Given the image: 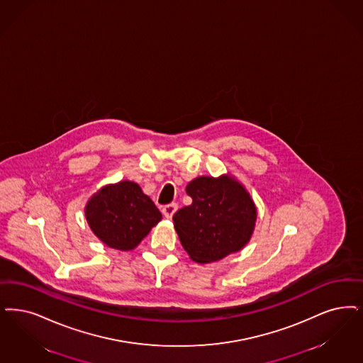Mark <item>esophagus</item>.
Wrapping results in <instances>:
<instances>
[{
    "mask_svg": "<svg viewBox=\"0 0 363 363\" xmlns=\"http://www.w3.org/2000/svg\"><path fill=\"white\" fill-rule=\"evenodd\" d=\"M177 208H178V205H177V203H169V205L163 206L162 213H163V216H164V218H173V215L175 213V211H177Z\"/></svg>",
    "mask_w": 363,
    "mask_h": 363,
    "instance_id": "34e87169",
    "label": "esophagus"
}]
</instances>
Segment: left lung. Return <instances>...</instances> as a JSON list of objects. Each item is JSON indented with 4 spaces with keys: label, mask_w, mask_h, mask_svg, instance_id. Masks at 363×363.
Returning <instances> with one entry per match:
<instances>
[{
    "label": "left lung",
    "mask_w": 363,
    "mask_h": 363,
    "mask_svg": "<svg viewBox=\"0 0 363 363\" xmlns=\"http://www.w3.org/2000/svg\"><path fill=\"white\" fill-rule=\"evenodd\" d=\"M191 203L177 211L173 221L179 242L196 263L218 262L250 242L257 223V206L231 174L201 175L190 181Z\"/></svg>",
    "instance_id": "8db88e82"
}]
</instances>
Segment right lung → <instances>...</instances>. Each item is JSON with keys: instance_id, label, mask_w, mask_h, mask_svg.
Returning a JSON list of instances; mask_svg holds the SVG:
<instances>
[{"instance_id": "1", "label": "right lung", "mask_w": 363, "mask_h": 363, "mask_svg": "<svg viewBox=\"0 0 363 363\" xmlns=\"http://www.w3.org/2000/svg\"><path fill=\"white\" fill-rule=\"evenodd\" d=\"M85 218L105 246L130 251L160 223L162 213L136 182L120 181L89 199Z\"/></svg>"}]
</instances>
